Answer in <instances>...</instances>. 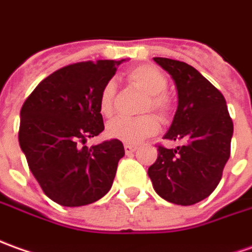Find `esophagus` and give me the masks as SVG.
<instances>
[{
    "label": "esophagus",
    "instance_id": "obj_1",
    "mask_svg": "<svg viewBox=\"0 0 252 252\" xmlns=\"http://www.w3.org/2000/svg\"><path fill=\"white\" fill-rule=\"evenodd\" d=\"M138 146L136 145H124V150H126V155H131L133 152H136Z\"/></svg>",
    "mask_w": 252,
    "mask_h": 252
}]
</instances>
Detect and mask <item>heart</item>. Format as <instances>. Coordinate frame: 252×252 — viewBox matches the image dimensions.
<instances>
[{"mask_svg":"<svg viewBox=\"0 0 252 252\" xmlns=\"http://www.w3.org/2000/svg\"><path fill=\"white\" fill-rule=\"evenodd\" d=\"M128 80L138 88L148 94L143 110H157L161 116L168 114L169 99L164 94L167 90V77L155 66L140 64L133 67L128 73ZM114 95L116 85L113 81H107L99 95V112L103 117H112L114 113ZM160 123L156 116L146 114L136 119L120 117L110 121L106 126V135L110 139L120 140L124 143H138L142 139L158 132Z\"/></svg>","mask_w":252,"mask_h":252,"instance_id":"heart-1","label":"heart"}]
</instances>
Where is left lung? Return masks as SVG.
<instances>
[{"mask_svg":"<svg viewBox=\"0 0 252 252\" xmlns=\"http://www.w3.org/2000/svg\"><path fill=\"white\" fill-rule=\"evenodd\" d=\"M153 61L172 77L178 92L175 116L164 138L182 140L184 145L158 146L149 178L164 200L178 205L196 204L220 184L230 156L233 123L223 95L196 68L167 58Z\"/></svg>","mask_w":252,"mask_h":252,"instance_id":"left-lung-1","label":"left lung"}]
</instances>
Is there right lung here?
<instances>
[{"label":"right lung","mask_w":252,"mask_h":252,"mask_svg":"<svg viewBox=\"0 0 252 252\" xmlns=\"http://www.w3.org/2000/svg\"><path fill=\"white\" fill-rule=\"evenodd\" d=\"M123 62H81L59 68L22 106L20 149L41 189L63 207H81L103 197L126 155L116 139L84 146L104 129L99 95Z\"/></svg>","instance_id":"1"}]
</instances>
